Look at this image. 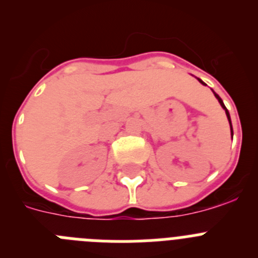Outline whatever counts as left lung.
Wrapping results in <instances>:
<instances>
[{
	"instance_id": "1",
	"label": "left lung",
	"mask_w": 258,
	"mask_h": 258,
	"mask_svg": "<svg viewBox=\"0 0 258 258\" xmlns=\"http://www.w3.org/2000/svg\"><path fill=\"white\" fill-rule=\"evenodd\" d=\"M198 80H199V83H200V84H203V85H206V84L203 83L202 80H200V79H198ZM212 92H213V90H212ZM213 94H214V97H216V98H217V99H218V102H220L221 107H222V108L225 109V112H226L227 120H229V124H230V131H231V136H232V125H231V118H230V113H229V111H227V108H226V107H225V104H223V102H222V99H221V98H220V95H218L217 93H216V92H213Z\"/></svg>"
}]
</instances>
